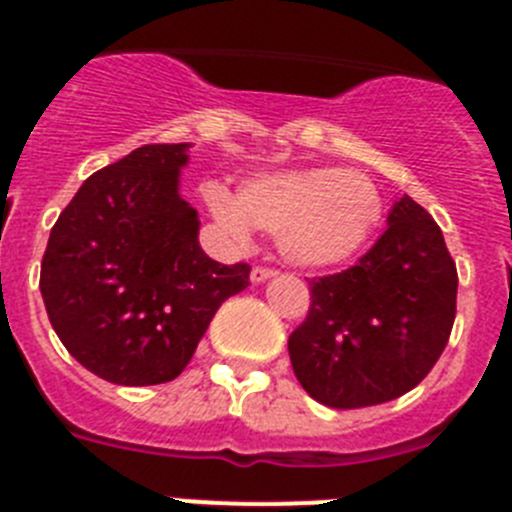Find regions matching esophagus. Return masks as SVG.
I'll return each instance as SVG.
<instances>
[{
  "mask_svg": "<svg viewBox=\"0 0 512 512\" xmlns=\"http://www.w3.org/2000/svg\"><path fill=\"white\" fill-rule=\"evenodd\" d=\"M271 277H277V271L266 269V266H256V269L251 271V282L253 284H261V282H266V279H271Z\"/></svg>",
  "mask_w": 512,
  "mask_h": 512,
  "instance_id": "34e87169",
  "label": "esophagus"
}]
</instances>
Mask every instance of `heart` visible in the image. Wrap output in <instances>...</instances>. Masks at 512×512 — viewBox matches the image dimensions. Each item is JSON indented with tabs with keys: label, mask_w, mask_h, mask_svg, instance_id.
<instances>
[{
	"label": "heart",
	"mask_w": 512,
	"mask_h": 512,
	"mask_svg": "<svg viewBox=\"0 0 512 512\" xmlns=\"http://www.w3.org/2000/svg\"><path fill=\"white\" fill-rule=\"evenodd\" d=\"M205 202L235 241L246 243L251 228L277 235L279 253L302 269H338L359 259L384 215L377 184L336 166L256 174L238 197L210 184Z\"/></svg>",
	"instance_id": "heart-1"
}]
</instances>
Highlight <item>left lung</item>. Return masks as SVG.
Instances as JSON below:
<instances>
[{"instance_id": "obj_1", "label": "left lung", "mask_w": 512, "mask_h": 512, "mask_svg": "<svg viewBox=\"0 0 512 512\" xmlns=\"http://www.w3.org/2000/svg\"><path fill=\"white\" fill-rule=\"evenodd\" d=\"M387 225L359 264L312 279L310 312L289 336L295 377L328 408L405 395L449 343L459 279L441 228L408 194Z\"/></svg>"}]
</instances>
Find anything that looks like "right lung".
<instances>
[{
  "instance_id": "add662e5",
  "label": "right lung",
  "mask_w": 512,
  "mask_h": 512,
  "mask_svg": "<svg viewBox=\"0 0 512 512\" xmlns=\"http://www.w3.org/2000/svg\"><path fill=\"white\" fill-rule=\"evenodd\" d=\"M192 143L135 148L94 171L58 215L40 264L53 330L89 372L125 387L184 372L248 264H217L179 176Z\"/></svg>"
}]
</instances>
